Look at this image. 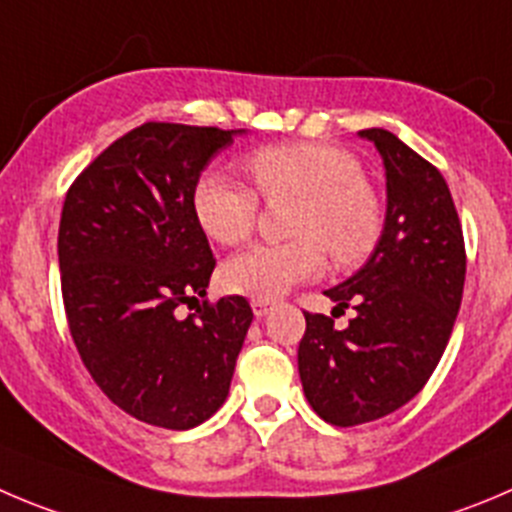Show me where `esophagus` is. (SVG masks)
Here are the masks:
<instances>
[{
  "label": "esophagus",
  "mask_w": 512,
  "mask_h": 512,
  "mask_svg": "<svg viewBox=\"0 0 512 512\" xmlns=\"http://www.w3.org/2000/svg\"><path fill=\"white\" fill-rule=\"evenodd\" d=\"M275 308V300L270 298H252V313L257 315V318H265L270 310Z\"/></svg>",
  "instance_id": "34e87169"
}]
</instances>
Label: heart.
Here are the masks:
<instances>
[{"label":"heart","mask_w":512,"mask_h":512,"mask_svg":"<svg viewBox=\"0 0 512 512\" xmlns=\"http://www.w3.org/2000/svg\"><path fill=\"white\" fill-rule=\"evenodd\" d=\"M247 169L267 199H298L283 245H255L222 267L232 293L278 298L293 285L318 278L326 252L341 270L356 267L376 250L384 207L364 179L361 161L341 146L290 141L262 146L247 156ZM191 207L199 227L219 245H240L252 234L260 199L242 181L204 171Z\"/></svg>","instance_id":"1"}]
</instances>
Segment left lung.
Masks as SVG:
<instances>
[{
  "label": "left lung",
  "instance_id": "8db88e82",
  "mask_svg": "<svg viewBox=\"0 0 512 512\" xmlns=\"http://www.w3.org/2000/svg\"><path fill=\"white\" fill-rule=\"evenodd\" d=\"M384 159L381 240L356 275L326 290L356 310L336 331L305 313L298 371L313 412L336 427L374 422L404 407L437 369L465 288V240L450 186L427 159L384 128L358 131Z\"/></svg>",
  "mask_w": 512,
  "mask_h": 512
}]
</instances>
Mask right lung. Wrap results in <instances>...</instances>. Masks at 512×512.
<instances>
[{
	"instance_id": "add662e5",
	"label": "right lung",
	"mask_w": 512,
	"mask_h": 512,
	"mask_svg": "<svg viewBox=\"0 0 512 512\" xmlns=\"http://www.w3.org/2000/svg\"><path fill=\"white\" fill-rule=\"evenodd\" d=\"M237 133L143 123L73 181L57 257L70 336L95 384L138 422L191 429L224 404L252 323L242 295H207L217 265L191 194Z\"/></svg>"
}]
</instances>
